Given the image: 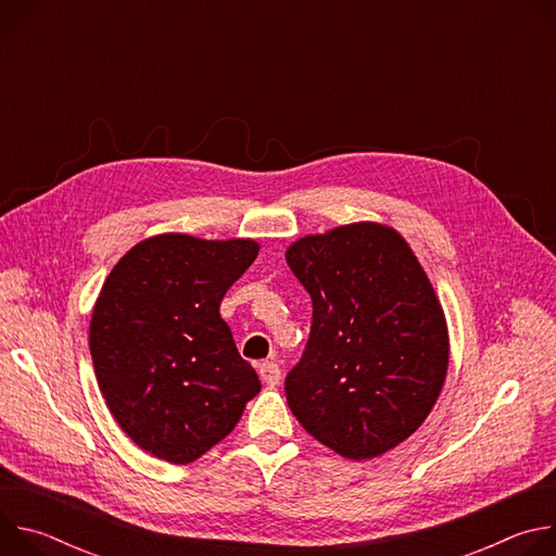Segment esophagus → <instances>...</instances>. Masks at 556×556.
Masks as SVG:
<instances>
[{
  "label": "esophagus",
  "mask_w": 556,
  "mask_h": 556,
  "mask_svg": "<svg viewBox=\"0 0 556 556\" xmlns=\"http://www.w3.org/2000/svg\"><path fill=\"white\" fill-rule=\"evenodd\" d=\"M260 376H262V380H264L266 384H270V387L279 384V380H281V367H279V363H277V361H266V363H262V365H260Z\"/></svg>",
  "instance_id": "1"
}]
</instances>
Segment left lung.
Wrapping results in <instances>:
<instances>
[{
    "mask_svg": "<svg viewBox=\"0 0 556 556\" xmlns=\"http://www.w3.org/2000/svg\"><path fill=\"white\" fill-rule=\"evenodd\" d=\"M312 296L309 339L286 376L301 427L348 459L405 442L431 414L448 369L444 309L405 237L354 222L288 247Z\"/></svg>",
    "mask_w": 556,
    "mask_h": 556,
    "instance_id": "1",
    "label": "left lung"
}]
</instances>
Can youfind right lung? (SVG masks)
I'll return each mask as SVG.
<instances>
[{
    "mask_svg": "<svg viewBox=\"0 0 556 556\" xmlns=\"http://www.w3.org/2000/svg\"><path fill=\"white\" fill-rule=\"evenodd\" d=\"M253 240L165 232L127 251L90 321L94 374L121 429L142 451L189 464L224 440L260 393L219 316L255 262Z\"/></svg>",
    "mask_w": 556,
    "mask_h": 556,
    "instance_id": "obj_1",
    "label": "right lung"
}]
</instances>
